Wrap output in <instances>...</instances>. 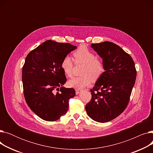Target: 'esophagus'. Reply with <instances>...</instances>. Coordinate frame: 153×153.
Masks as SVG:
<instances>
[{
  "label": "esophagus",
  "mask_w": 153,
  "mask_h": 153,
  "mask_svg": "<svg viewBox=\"0 0 153 153\" xmlns=\"http://www.w3.org/2000/svg\"><path fill=\"white\" fill-rule=\"evenodd\" d=\"M81 91L80 90V89H76V94H77H77H79V92H81Z\"/></svg>",
  "instance_id": "34e87169"
}]
</instances>
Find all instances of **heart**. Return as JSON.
Masks as SVG:
<instances>
[{"instance_id":"1","label":"heart","mask_w":153,"mask_h":153,"mask_svg":"<svg viewBox=\"0 0 153 153\" xmlns=\"http://www.w3.org/2000/svg\"><path fill=\"white\" fill-rule=\"evenodd\" d=\"M75 62L77 64H82L81 76L71 79L68 81V85L76 89L82 88L89 85L92 81L99 79L105 72V64L103 60L96 56L95 54L85 46H80L73 53ZM74 62L69 56L63 58L61 64V68L68 77L73 75Z\"/></svg>"}]
</instances>
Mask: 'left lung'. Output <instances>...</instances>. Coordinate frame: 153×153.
Returning a JSON list of instances; mask_svg holds the SVG:
<instances>
[{"mask_svg":"<svg viewBox=\"0 0 153 153\" xmlns=\"http://www.w3.org/2000/svg\"><path fill=\"white\" fill-rule=\"evenodd\" d=\"M91 46L103 60L105 69L91 89L92 99L85 110L92 120L105 123L118 117L126 108L136 70L131 56L117 45L104 42Z\"/></svg>","mask_w":153,"mask_h":153,"instance_id":"1","label":"left lung"}]
</instances>
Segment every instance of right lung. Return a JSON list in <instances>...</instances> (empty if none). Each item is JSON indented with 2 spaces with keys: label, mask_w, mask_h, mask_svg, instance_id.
I'll use <instances>...</instances> for the list:
<instances>
[{
  "label": "right lung",
  "mask_w": 153,
  "mask_h": 153,
  "mask_svg": "<svg viewBox=\"0 0 153 153\" xmlns=\"http://www.w3.org/2000/svg\"><path fill=\"white\" fill-rule=\"evenodd\" d=\"M77 46L47 40L30 51L22 68L25 101L39 118L53 122L66 114L73 88L62 85L66 77L61 68L63 58Z\"/></svg>",
  "instance_id": "right-lung-1"
}]
</instances>
